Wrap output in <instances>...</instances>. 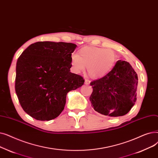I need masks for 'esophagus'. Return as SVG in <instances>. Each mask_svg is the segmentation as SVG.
<instances>
[{"label": "esophagus", "mask_w": 158, "mask_h": 158, "mask_svg": "<svg viewBox=\"0 0 158 158\" xmlns=\"http://www.w3.org/2000/svg\"><path fill=\"white\" fill-rule=\"evenodd\" d=\"M90 83H91V81H90L89 80H88V79H85V84L86 85H89Z\"/></svg>", "instance_id": "obj_1"}]
</instances>
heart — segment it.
<instances>
[{"mask_svg": "<svg viewBox=\"0 0 158 158\" xmlns=\"http://www.w3.org/2000/svg\"><path fill=\"white\" fill-rule=\"evenodd\" d=\"M72 69L76 73L84 71L87 67L89 74L93 78H101L107 74L116 62L114 52L109 49L96 47L81 48L78 54L71 55Z\"/></svg>", "mask_w": 158, "mask_h": 158, "instance_id": "1", "label": "heart"}]
</instances>
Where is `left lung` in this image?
<instances>
[{
	"instance_id": "8db88e82",
	"label": "left lung",
	"mask_w": 158,
	"mask_h": 158,
	"mask_svg": "<svg viewBox=\"0 0 158 158\" xmlns=\"http://www.w3.org/2000/svg\"><path fill=\"white\" fill-rule=\"evenodd\" d=\"M138 75L131 64L118 60L103 77L91 82L90 101L99 113L111 117L124 116L136 101Z\"/></svg>"
}]
</instances>
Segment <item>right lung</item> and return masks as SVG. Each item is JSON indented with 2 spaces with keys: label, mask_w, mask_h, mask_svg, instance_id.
<instances>
[{
  "label": "right lung",
  "mask_w": 158,
  "mask_h": 158,
  "mask_svg": "<svg viewBox=\"0 0 158 158\" xmlns=\"http://www.w3.org/2000/svg\"><path fill=\"white\" fill-rule=\"evenodd\" d=\"M73 43L38 42L18 58L15 91L23 110L40 121L58 117L64 109L66 96L80 87L84 79L70 72Z\"/></svg>",
  "instance_id": "right-lung-1"
}]
</instances>
